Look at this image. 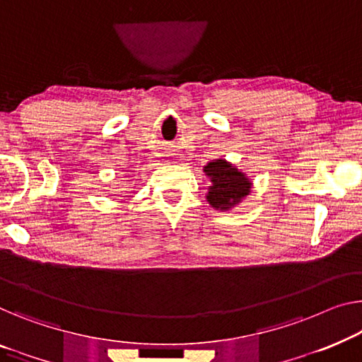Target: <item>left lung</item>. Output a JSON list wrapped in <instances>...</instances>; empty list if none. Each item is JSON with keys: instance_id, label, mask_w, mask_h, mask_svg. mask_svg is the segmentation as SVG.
I'll return each instance as SVG.
<instances>
[{"instance_id": "left-lung-1", "label": "left lung", "mask_w": 362, "mask_h": 362, "mask_svg": "<svg viewBox=\"0 0 362 362\" xmlns=\"http://www.w3.org/2000/svg\"><path fill=\"white\" fill-rule=\"evenodd\" d=\"M204 174L211 179L206 199L214 209H230L250 193V180L233 164L223 159L214 160L204 167Z\"/></svg>"}]
</instances>
